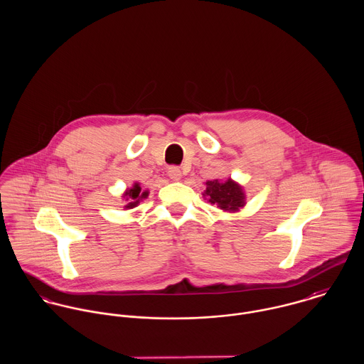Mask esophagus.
I'll list each match as a JSON object with an SVG mask.
<instances>
[{"mask_svg": "<svg viewBox=\"0 0 364 364\" xmlns=\"http://www.w3.org/2000/svg\"><path fill=\"white\" fill-rule=\"evenodd\" d=\"M168 176L172 179V181H181L182 179V172L178 166H171L168 169Z\"/></svg>", "mask_w": 364, "mask_h": 364, "instance_id": "obj_1", "label": "esophagus"}]
</instances>
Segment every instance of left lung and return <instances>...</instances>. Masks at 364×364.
Returning a JSON list of instances; mask_svg holds the SVG:
<instances>
[{
	"mask_svg": "<svg viewBox=\"0 0 364 364\" xmlns=\"http://www.w3.org/2000/svg\"><path fill=\"white\" fill-rule=\"evenodd\" d=\"M203 198L208 203L215 205L220 210L230 213L240 211V208L247 205V195L244 188L231 178H228L227 181H208Z\"/></svg>",
	"mask_w": 364,
	"mask_h": 364,
	"instance_id": "8db88e82",
	"label": "left lung"
}]
</instances>
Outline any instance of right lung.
Returning a JSON list of instances; mask_svg holds the SVG:
<instances>
[{"label": "right lung", "instance_id": "right-lung-1", "mask_svg": "<svg viewBox=\"0 0 364 364\" xmlns=\"http://www.w3.org/2000/svg\"><path fill=\"white\" fill-rule=\"evenodd\" d=\"M149 196V191H141V186L140 183H133L132 188H127L123 193V200L127 202V205L124 206L126 210L129 208H136L143 199H146Z\"/></svg>", "mask_w": 364, "mask_h": 364}]
</instances>
